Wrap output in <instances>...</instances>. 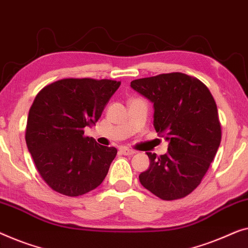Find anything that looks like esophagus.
Instances as JSON below:
<instances>
[{
	"instance_id": "esophagus-1",
	"label": "esophagus",
	"mask_w": 248,
	"mask_h": 248,
	"mask_svg": "<svg viewBox=\"0 0 248 248\" xmlns=\"http://www.w3.org/2000/svg\"><path fill=\"white\" fill-rule=\"evenodd\" d=\"M120 153L123 155H134L135 154V151H132V149H129V148H125V147H123V148H120Z\"/></svg>"
}]
</instances>
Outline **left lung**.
Returning <instances> with one entry per match:
<instances>
[{"label": "left lung", "instance_id": "1", "mask_svg": "<svg viewBox=\"0 0 248 248\" xmlns=\"http://www.w3.org/2000/svg\"><path fill=\"white\" fill-rule=\"evenodd\" d=\"M131 89L154 108V127L169 141L167 153H147L141 186L163 200L186 197L201 183L221 140L218 110L210 91L183 73L135 79Z\"/></svg>", "mask_w": 248, "mask_h": 248}]
</instances>
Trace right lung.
<instances>
[{
  "label": "right lung",
  "mask_w": 248,
  "mask_h": 248,
  "mask_svg": "<svg viewBox=\"0 0 248 248\" xmlns=\"http://www.w3.org/2000/svg\"><path fill=\"white\" fill-rule=\"evenodd\" d=\"M120 82L64 78L37 94L27 121L26 142L38 172L56 192L78 197L100 186L117 155L114 147L85 137Z\"/></svg>",
  "instance_id": "1"
}]
</instances>
